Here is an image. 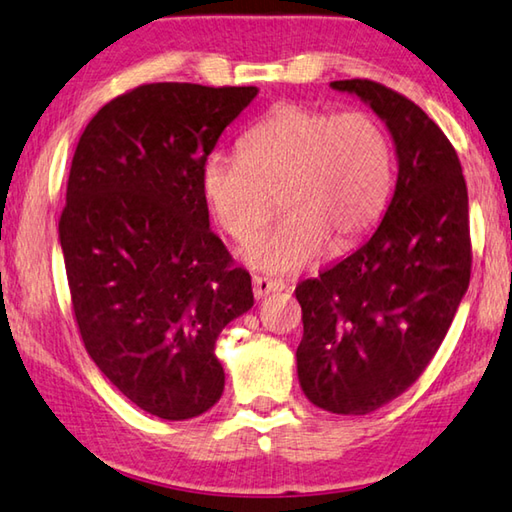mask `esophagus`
Segmentation results:
<instances>
[{"instance_id":"esophagus-1","label":"esophagus","mask_w":512,"mask_h":512,"mask_svg":"<svg viewBox=\"0 0 512 512\" xmlns=\"http://www.w3.org/2000/svg\"><path fill=\"white\" fill-rule=\"evenodd\" d=\"M251 288H254L256 299H265L267 295H272V292H279L286 286H283V283L276 281V279H267V276H254V281H251Z\"/></svg>"}]
</instances>
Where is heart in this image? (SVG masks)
I'll return each mask as SVG.
<instances>
[{
	"instance_id": "obj_1",
	"label": "heart",
	"mask_w": 512,
	"mask_h": 512,
	"mask_svg": "<svg viewBox=\"0 0 512 512\" xmlns=\"http://www.w3.org/2000/svg\"><path fill=\"white\" fill-rule=\"evenodd\" d=\"M392 145L365 111L333 113L281 104L240 140V154L213 152L201 188L217 224L233 240L256 236L276 211L286 215L242 249L251 270L290 276L329 251L356 245L385 211Z\"/></svg>"
}]
</instances>
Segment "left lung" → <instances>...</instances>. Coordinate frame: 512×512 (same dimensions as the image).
Returning a JSON list of instances; mask_svg holds the SVG:
<instances>
[{
	"label": "left lung",
	"instance_id": "obj_1",
	"mask_svg": "<svg viewBox=\"0 0 512 512\" xmlns=\"http://www.w3.org/2000/svg\"><path fill=\"white\" fill-rule=\"evenodd\" d=\"M331 88L381 117L399 172L372 236L297 286V376L317 408L367 415L420 379L465 297L467 186L456 149L420 106L367 79Z\"/></svg>",
	"mask_w": 512,
	"mask_h": 512
}]
</instances>
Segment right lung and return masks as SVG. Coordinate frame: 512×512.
<instances>
[{"instance_id":"1","label":"right lung","mask_w":512,"mask_h":512,"mask_svg":"<svg viewBox=\"0 0 512 512\" xmlns=\"http://www.w3.org/2000/svg\"><path fill=\"white\" fill-rule=\"evenodd\" d=\"M256 86L149 83L81 133L58 222L83 345L124 397L161 420L224 392L222 329L254 306L251 276L208 229L201 167Z\"/></svg>"}]
</instances>
